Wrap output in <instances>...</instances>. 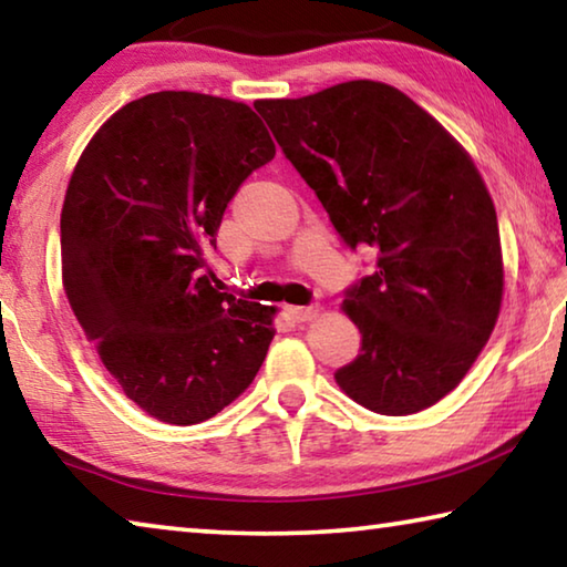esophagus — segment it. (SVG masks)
<instances>
[{
    "instance_id": "34e87169",
    "label": "esophagus",
    "mask_w": 567,
    "mask_h": 567,
    "mask_svg": "<svg viewBox=\"0 0 567 567\" xmlns=\"http://www.w3.org/2000/svg\"><path fill=\"white\" fill-rule=\"evenodd\" d=\"M287 315H290V318L297 320V322H307V320H312L315 315H318V307H312V305L287 307Z\"/></svg>"
}]
</instances>
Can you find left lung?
I'll use <instances>...</instances> for the list:
<instances>
[{"label":"left lung","instance_id":"1","mask_svg":"<svg viewBox=\"0 0 567 567\" xmlns=\"http://www.w3.org/2000/svg\"><path fill=\"white\" fill-rule=\"evenodd\" d=\"M255 110L350 249L378 267L344 292L362 334L338 385L380 415H412L460 385L503 300L497 215L467 152L408 94L354 80Z\"/></svg>","mask_w":567,"mask_h":567}]
</instances>
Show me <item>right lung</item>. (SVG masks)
I'll list each match as a JSON object with an SVG mask.
<instances>
[{
    "label": "right lung",
    "mask_w": 567,
    "mask_h": 567,
    "mask_svg": "<svg viewBox=\"0 0 567 567\" xmlns=\"http://www.w3.org/2000/svg\"><path fill=\"white\" fill-rule=\"evenodd\" d=\"M272 157L247 104L155 92L114 112L72 172L66 300L124 395L169 425L243 395L275 338V307L219 292L205 260L229 199Z\"/></svg>",
    "instance_id": "obj_1"
}]
</instances>
